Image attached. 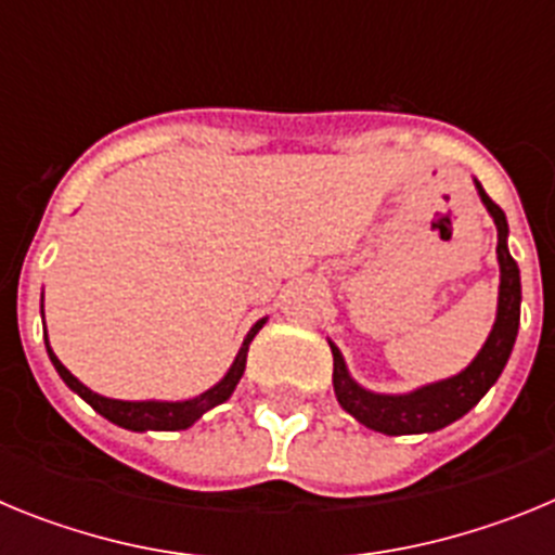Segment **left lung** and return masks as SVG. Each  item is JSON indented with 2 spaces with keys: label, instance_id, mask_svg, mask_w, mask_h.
<instances>
[{
  "label": "left lung",
  "instance_id": "left-lung-1",
  "mask_svg": "<svg viewBox=\"0 0 555 555\" xmlns=\"http://www.w3.org/2000/svg\"><path fill=\"white\" fill-rule=\"evenodd\" d=\"M475 189L480 194V203L487 205L489 217L498 228V263H500V292H498V317L489 338L483 341L478 356L467 370L459 375L436 380V384L420 386L409 395H377V391L364 389L352 380L347 372L345 356L331 341L333 352V391H336L338 405L352 414L361 425L386 436H405V434H434L444 425L455 423L478 405V400L487 395L506 366L508 356L517 341L519 327V267L508 253V222L506 214L489 199L483 185L475 180Z\"/></svg>",
  "mask_w": 555,
  "mask_h": 555
}]
</instances>
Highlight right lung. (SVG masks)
<instances>
[{
    "instance_id": "add662e5",
    "label": "right lung",
    "mask_w": 555,
    "mask_h": 555,
    "mask_svg": "<svg viewBox=\"0 0 555 555\" xmlns=\"http://www.w3.org/2000/svg\"><path fill=\"white\" fill-rule=\"evenodd\" d=\"M263 322L267 320H258L249 327L242 350H238L235 361L230 364L228 375H224L217 386H210L208 391H203L199 397H191V400H178V403H169V400H111V397L96 395V391H91L86 384H80V380L57 361V356L52 352V347H49L47 341V331H43V341H47L49 361L55 364L57 375L63 377V384L72 391H77L96 414L111 420L113 425H119V428L127 430H139V434L141 430H185L197 423L205 411L217 409V405H222L224 400L233 395V389L238 386V380H242L244 375V366H247L249 341L255 338V333L261 331Z\"/></svg>"
}]
</instances>
